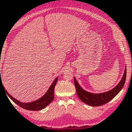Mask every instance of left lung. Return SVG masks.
<instances>
[{
	"mask_svg": "<svg viewBox=\"0 0 132 132\" xmlns=\"http://www.w3.org/2000/svg\"><path fill=\"white\" fill-rule=\"evenodd\" d=\"M126 79V66L124 70L123 77L120 82L114 88L108 92L94 94L86 91L80 87L75 77L74 83L77 90V94L80 101L91 106H98L106 104L118 94L125 84Z\"/></svg>",
	"mask_w": 132,
	"mask_h": 132,
	"instance_id": "left-lung-1",
	"label": "left lung"
}]
</instances>
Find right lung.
<instances>
[{
    "mask_svg": "<svg viewBox=\"0 0 132 132\" xmlns=\"http://www.w3.org/2000/svg\"><path fill=\"white\" fill-rule=\"evenodd\" d=\"M57 79L58 77H57L55 79L53 83L51 85L50 87L49 88L48 90L46 92V93L44 94L42 97H41L40 98L38 99V100H36L35 101H33V102H27V103L22 102L20 101H18V100H16L14 97H12L10 94L8 93V92H6V93L7 96H9V97L11 99L12 101L14 102L16 104H18V106H20L22 108H24L26 110H28L38 111V110H41L44 109L47 105H49L52 102L53 98H54V88L56 83H57ZM1 81L2 80H1L0 82H1Z\"/></svg>",
    "mask_w": 132,
    "mask_h": 132,
    "instance_id": "obj_1",
    "label": "right lung"
}]
</instances>
